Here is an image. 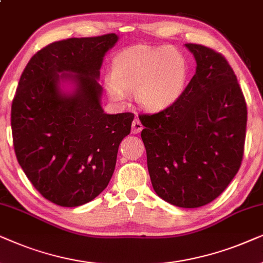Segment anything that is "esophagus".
<instances>
[{"label":"esophagus","instance_id":"34e87169","mask_svg":"<svg viewBox=\"0 0 263 263\" xmlns=\"http://www.w3.org/2000/svg\"><path fill=\"white\" fill-rule=\"evenodd\" d=\"M142 129H143L142 122L139 121V119L136 118L135 120H134V122H132V132H134L135 135H137V134H139V132L142 131Z\"/></svg>","mask_w":263,"mask_h":263}]
</instances>
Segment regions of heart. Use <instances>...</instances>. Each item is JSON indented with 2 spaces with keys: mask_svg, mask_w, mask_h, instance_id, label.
Returning <instances> with one entry per match:
<instances>
[{
  "mask_svg": "<svg viewBox=\"0 0 263 263\" xmlns=\"http://www.w3.org/2000/svg\"><path fill=\"white\" fill-rule=\"evenodd\" d=\"M189 66L184 55L168 47L128 48L113 62L106 89L117 102L136 91V100L146 110L160 111L180 99L186 89Z\"/></svg>",
  "mask_w": 263,
  "mask_h": 263,
  "instance_id": "heart-1",
  "label": "heart"
}]
</instances>
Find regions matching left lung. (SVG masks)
<instances>
[{
  "label": "left lung",
  "instance_id": "8db88e82",
  "mask_svg": "<svg viewBox=\"0 0 263 263\" xmlns=\"http://www.w3.org/2000/svg\"><path fill=\"white\" fill-rule=\"evenodd\" d=\"M185 47L197 66L184 93L139 120L157 196L177 207L198 208L221 195L239 170L248 111L226 59L204 45Z\"/></svg>",
  "mask_w": 263,
  "mask_h": 263
}]
</instances>
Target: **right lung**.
I'll return each mask as SVG.
<instances>
[{
	"instance_id": "right-lung-1",
	"label": "right lung",
	"mask_w": 263,
	"mask_h": 263,
	"mask_svg": "<svg viewBox=\"0 0 263 263\" xmlns=\"http://www.w3.org/2000/svg\"><path fill=\"white\" fill-rule=\"evenodd\" d=\"M118 40L109 33L54 42L31 58L17 84L10 114L17 162L61 207L85 204L107 187L131 131L134 114H107L101 106L100 69Z\"/></svg>"
}]
</instances>
